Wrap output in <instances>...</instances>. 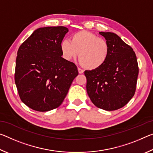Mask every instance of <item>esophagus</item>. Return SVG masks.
<instances>
[{"instance_id": "34e87169", "label": "esophagus", "mask_w": 153, "mask_h": 153, "mask_svg": "<svg viewBox=\"0 0 153 153\" xmlns=\"http://www.w3.org/2000/svg\"><path fill=\"white\" fill-rule=\"evenodd\" d=\"M77 70H78L79 74H83V73H84V70H83V69H82L78 68V69H77Z\"/></svg>"}]
</instances>
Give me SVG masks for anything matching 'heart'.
I'll list each match as a JSON object with an SVG mask.
<instances>
[{"label":"heart","instance_id":"heart-1","mask_svg":"<svg viewBox=\"0 0 153 153\" xmlns=\"http://www.w3.org/2000/svg\"><path fill=\"white\" fill-rule=\"evenodd\" d=\"M61 50L63 57L68 61L76 59L79 53L80 63L90 70L102 67L109 55L107 40L86 30L74 33L69 41H62Z\"/></svg>","mask_w":153,"mask_h":153}]
</instances>
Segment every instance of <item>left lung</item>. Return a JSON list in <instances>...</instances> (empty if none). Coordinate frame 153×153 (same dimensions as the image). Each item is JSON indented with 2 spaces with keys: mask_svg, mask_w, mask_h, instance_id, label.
Listing matches in <instances>:
<instances>
[{
  "mask_svg": "<svg viewBox=\"0 0 153 153\" xmlns=\"http://www.w3.org/2000/svg\"><path fill=\"white\" fill-rule=\"evenodd\" d=\"M109 46V55L102 67L86 70L87 93L93 104L106 111L125 106L136 91L138 65L130 46L112 32H99Z\"/></svg>",
  "mask_w": 153,
  "mask_h": 153,
  "instance_id": "obj_1",
  "label": "left lung"
}]
</instances>
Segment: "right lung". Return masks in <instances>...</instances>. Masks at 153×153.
I'll list each match as a JSON object with an SVG mask.
<instances>
[{"instance_id":"1","label":"right lung","mask_w":153,"mask_h":153,"mask_svg":"<svg viewBox=\"0 0 153 153\" xmlns=\"http://www.w3.org/2000/svg\"><path fill=\"white\" fill-rule=\"evenodd\" d=\"M68 31L40 27L18 49L15 82L22 101L32 109L45 112L59 107L78 75L76 65L61 56V43Z\"/></svg>"}]
</instances>
